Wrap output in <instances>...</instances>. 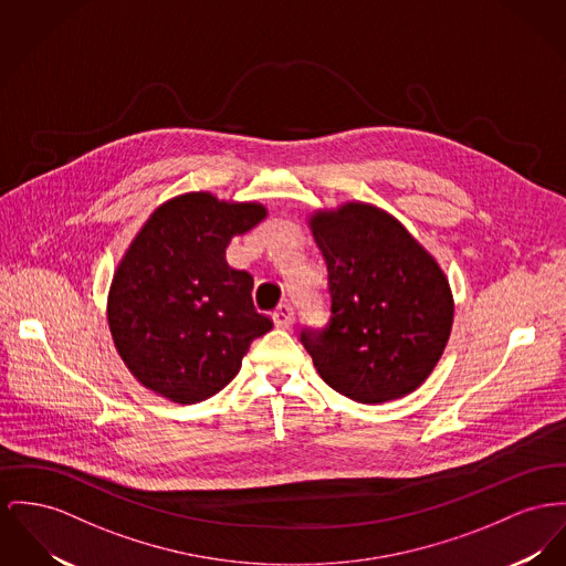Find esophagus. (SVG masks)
I'll list each match as a JSON object with an SVG mask.
<instances>
[{"label":"esophagus","mask_w":566,"mask_h":566,"mask_svg":"<svg viewBox=\"0 0 566 566\" xmlns=\"http://www.w3.org/2000/svg\"><path fill=\"white\" fill-rule=\"evenodd\" d=\"M272 319H274V326L276 328H292L294 326V308L292 304H281L274 313H272Z\"/></svg>","instance_id":"1"}]
</instances>
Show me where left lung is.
<instances>
[{
    "mask_svg": "<svg viewBox=\"0 0 566 566\" xmlns=\"http://www.w3.org/2000/svg\"><path fill=\"white\" fill-rule=\"evenodd\" d=\"M308 227L331 294L328 326L301 333L317 374L360 403L410 395L451 337L447 274L406 227L371 203L315 210Z\"/></svg>",
    "mask_w": 566,
    "mask_h": 566,
    "instance_id": "8db88e82",
    "label": "left lung"
}]
</instances>
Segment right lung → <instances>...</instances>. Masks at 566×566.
Returning a JSON list of instances; mask_svg holds the SVG:
<instances>
[{
  "label": "right lung",
  "instance_id": "add662e5",
  "mask_svg": "<svg viewBox=\"0 0 566 566\" xmlns=\"http://www.w3.org/2000/svg\"><path fill=\"white\" fill-rule=\"evenodd\" d=\"M262 203L187 192L158 206L117 264L107 319L128 371L174 403L203 401L235 377L272 328L253 276L227 264L233 235L262 223Z\"/></svg>",
  "mask_w": 566,
  "mask_h": 566
}]
</instances>
